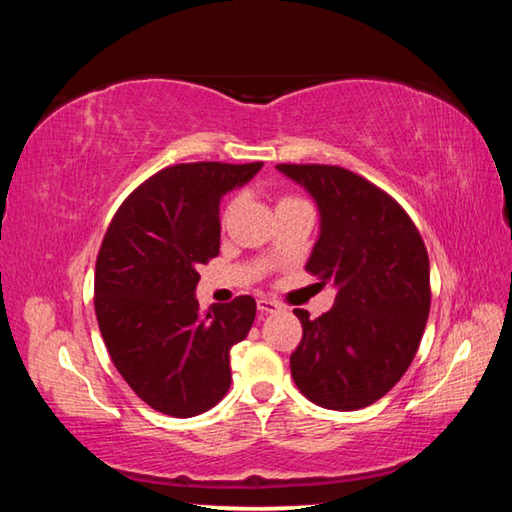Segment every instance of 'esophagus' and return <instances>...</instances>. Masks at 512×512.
Segmentation results:
<instances>
[{"mask_svg": "<svg viewBox=\"0 0 512 512\" xmlns=\"http://www.w3.org/2000/svg\"><path fill=\"white\" fill-rule=\"evenodd\" d=\"M257 309L259 314H277V311H282V305H277V302L271 298H259Z\"/></svg>", "mask_w": 512, "mask_h": 512, "instance_id": "esophagus-1", "label": "esophagus"}]
</instances>
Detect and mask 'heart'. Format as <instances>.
Wrapping results in <instances>:
<instances>
[{
  "instance_id": "b5f03b06",
  "label": "heart",
  "mask_w": 512,
  "mask_h": 512,
  "mask_svg": "<svg viewBox=\"0 0 512 512\" xmlns=\"http://www.w3.org/2000/svg\"><path fill=\"white\" fill-rule=\"evenodd\" d=\"M293 201H302V198H298V196H282V198H280V203H277V205L293 203ZM235 207H237V198H232V201L223 207V214H221V221H223V223L230 219L232 212H235Z\"/></svg>"
}]
</instances>
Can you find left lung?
I'll list each match as a JSON object with an SVG mask.
<instances>
[{
  "mask_svg": "<svg viewBox=\"0 0 512 512\" xmlns=\"http://www.w3.org/2000/svg\"><path fill=\"white\" fill-rule=\"evenodd\" d=\"M314 198L320 235L307 271L336 287L334 307L302 323L291 354L300 393L357 411L402 379L429 318V255L411 216L370 180L332 164H277Z\"/></svg>",
  "mask_w": 512,
  "mask_h": 512,
  "instance_id": "obj_1",
  "label": "left lung"
}]
</instances>
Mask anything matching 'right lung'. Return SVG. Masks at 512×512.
Wrapping results in <instances>:
<instances>
[{"instance_id":"1","label":"right lung","mask_w":512,"mask_h":512,"mask_svg":"<svg viewBox=\"0 0 512 512\" xmlns=\"http://www.w3.org/2000/svg\"><path fill=\"white\" fill-rule=\"evenodd\" d=\"M262 167L173 164L121 203L103 237L94 273L103 343L135 395L164 415L192 418L230 388V348L248 336L257 305L239 296L203 314L196 268L219 255L223 194Z\"/></svg>"}]
</instances>
